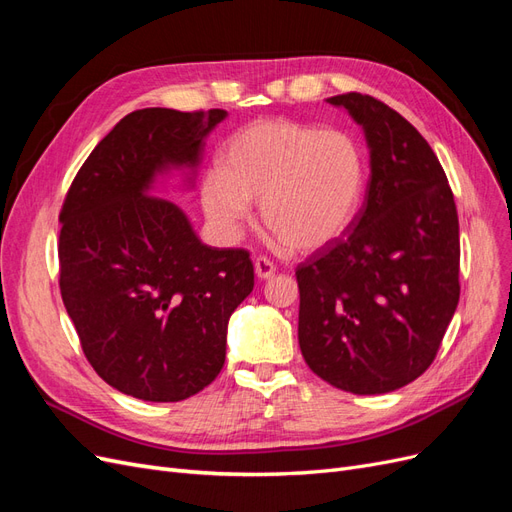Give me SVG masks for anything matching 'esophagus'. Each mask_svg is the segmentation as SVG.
Listing matches in <instances>:
<instances>
[{
    "mask_svg": "<svg viewBox=\"0 0 512 512\" xmlns=\"http://www.w3.org/2000/svg\"><path fill=\"white\" fill-rule=\"evenodd\" d=\"M254 271H256V275L260 277V280H269V277L275 275V265H273L269 258L260 256V258L254 260Z\"/></svg>",
    "mask_w": 512,
    "mask_h": 512,
    "instance_id": "obj_1",
    "label": "esophagus"
}]
</instances>
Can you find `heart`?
<instances>
[{"label":"heart","mask_w":512,"mask_h":512,"mask_svg":"<svg viewBox=\"0 0 512 512\" xmlns=\"http://www.w3.org/2000/svg\"><path fill=\"white\" fill-rule=\"evenodd\" d=\"M367 181L361 143L344 130L260 119L230 138L222 166L200 179V205L224 241H235L260 200L262 222L290 250L337 241L359 213Z\"/></svg>","instance_id":"b5f03b06"}]
</instances>
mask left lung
Masks as SVG:
<instances>
[{"label":"left lung","instance_id":"obj_1","mask_svg":"<svg viewBox=\"0 0 512 512\" xmlns=\"http://www.w3.org/2000/svg\"><path fill=\"white\" fill-rule=\"evenodd\" d=\"M327 102L363 128L371 175L348 235L297 267L299 346L335 389L391 393L433 363L457 309V207L410 121L354 91Z\"/></svg>","mask_w":512,"mask_h":512}]
</instances>
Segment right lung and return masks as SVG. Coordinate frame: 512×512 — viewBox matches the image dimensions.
I'll return each mask as SVG.
<instances>
[{
  "instance_id": "1",
  "label": "right lung",
  "mask_w": 512,
  "mask_h": 512,
  "mask_svg": "<svg viewBox=\"0 0 512 512\" xmlns=\"http://www.w3.org/2000/svg\"><path fill=\"white\" fill-rule=\"evenodd\" d=\"M226 111L141 108L108 132L59 213V288L96 374L143 401H181L218 378L232 312L254 288L250 252L209 247L173 200L192 188Z\"/></svg>"
}]
</instances>
